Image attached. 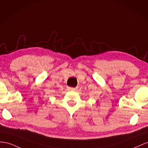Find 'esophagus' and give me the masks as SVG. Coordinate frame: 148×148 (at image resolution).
Listing matches in <instances>:
<instances>
[{
	"mask_svg": "<svg viewBox=\"0 0 148 148\" xmlns=\"http://www.w3.org/2000/svg\"><path fill=\"white\" fill-rule=\"evenodd\" d=\"M67 88H68L69 90H73V91H75V90H76V89H77L76 87H67Z\"/></svg>",
	"mask_w": 148,
	"mask_h": 148,
	"instance_id": "esophagus-1",
	"label": "esophagus"
}]
</instances>
